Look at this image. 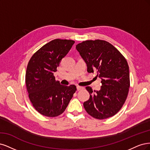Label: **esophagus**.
Listing matches in <instances>:
<instances>
[{"label":"esophagus","mask_w":150,"mask_h":150,"mask_svg":"<svg viewBox=\"0 0 150 150\" xmlns=\"http://www.w3.org/2000/svg\"><path fill=\"white\" fill-rule=\"evenodd\" d=\"M83 87H82V86H76V89H77V90H78V91H79V90H80L81 89H83Z\"/></svg>","instance_id":"34e87169"}]
</instances>
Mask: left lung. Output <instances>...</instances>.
Instances as JSON below:
<instances>
[{
    "instance_id": "obj_1",
    "label": "left lung",
    "mask_w": 150,
    "mask_h": 150,
    "mask_svg": "<svg viewBox=\"0 0 150 150\" xmlns=\"http://www.w3.org/2000/svg\"><path fill=\"white\" fill-rule=\"evenodd\" d=\"M76 49L85 62L87 71H96L102 85L95 93L86 86L90 95L83 103L85 110L98 120L113 117L122 108L128 93L129 73L126 59L105 40H86L76 45Z\"/></svg>"
}]
</instances>
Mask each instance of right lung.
Wrapping results in <instances>:
<instances>
[{
    "mask_svg": "<svg viewBox=\"0 0 150 150\" xmlns=\"http://www.w3.org/2000/svg\"><path fill=\"white\" fill-rule=\"evenodd\" d=\"M74 43L71 40H53L41 47L28 62L25 74L28 96L37 112L46 117L61 115L76 90L74 85H61L54 76Z\"/></svg>",
    "mask_w": 150,
    "mask_h": 150,
    "instance_id": "obj_1",
    "label": "right lung"
}]
</instances>
